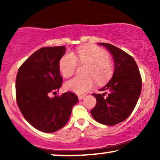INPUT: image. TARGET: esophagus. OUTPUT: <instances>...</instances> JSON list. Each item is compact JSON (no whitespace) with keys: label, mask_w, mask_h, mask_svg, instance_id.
Segmentation results:
<instances>
[{"label":"esophagus","mask_w":160,"mask_h":160,"mask_svg":"<svg viewBox=\"0 0 160 160\" xmlns=\"http://www.w3.org/2000/svg\"><path fill=\"white\" fill-rule=\"evenodd\" d=\"M84 97H85V95H78V99L79 100H82Z\"/></svg>","instance_id":"obj_1"}]
</instances>
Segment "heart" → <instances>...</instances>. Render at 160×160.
<instances>
[{
	"mask_svg": "<svg viewBox=\"0 0 160 160\" xmlns=\"http://www.w3.org/2000/svg\"><path fill=\"white\" fill-rule=\"evenodd\" d=\"M78 61L88 64L86 74L89 76H76L66 82L68 90L77 94H83L92 87L95 82L103 84L111 78L113 68L108 52L96 47H83L76 53H66L59 61V69L65 78H69L76 71Z\"/></svg>",
	"mask_w": 160,
	"mask_h": 160,
	"instance_id": "1",
	"label": "heart"
}]
</instances>
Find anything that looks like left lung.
<instances>
[{"instance_id": "1", "label": "left lung", "mask_w": 160, "mask_h": 160, "mask_svg": "<svg viewBox=\"0 0 160 160\" xmlns=\"http://www.w3.org/2000/svg\"><path fill=\"white\" fill-rule=\"evenodd\" d=\"M98 44L113 56L114 71L110 81L99 90L103 93H92L96 104L90 113L99 123L114 126L133 111L141 92V78L136 62L128 53L109 43Z\"/></svg>"}]
</instances>
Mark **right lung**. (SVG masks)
Returning a JSON list of instances; mask_svg holds the SVG:
<instances>
[{
    "label": "right lung",
    "instance_id": "1",
    "mask_svg": "<svg viewBox=\"0 0 160 160\" xmlns=\"http://www.w3.org/2000/svg\"><path fill=\"white\" fill-rule=\"evenodd\" d=\"M65 51L62 46L38 49L21 65L16 75V102L20 111L33 127L43 132L64 127L78 102L71 92L49 97L62 86L59 61Z\"/></svg>",
    "mask_w": 160,
    "mask_h": 160
}]
</instances>
